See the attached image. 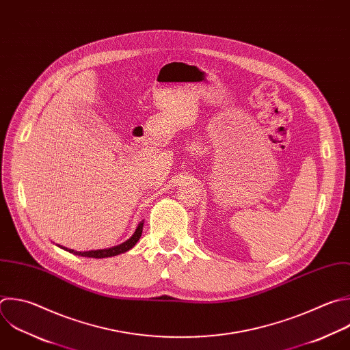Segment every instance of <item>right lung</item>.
<instances>
[{
    "label": "right lung",
    "instance_id": "add662e5",
    "mask_svg": "<svg viewBox=\"0 0 350 350\" xmlns=\"http://www.w3.org/2000/svg\"><path fill=\"white\" fill-rule=\"evenodd\" d=\"M143 224L144 222H140L137 229L135 230V234L132 235L131 239H128L126 242H124L122 245H118V246H113V247H109V249H103V250H90V252H75V250H68L66 249L67 252L72 253V254H77V256H82V257H89V258H105V257H113V256H118V254H122L128 250H131L140 239L142 237V232H143Z\"/></svg>",
    "mask_w": 350,
    "mask_h": 350
}]
</instances>
